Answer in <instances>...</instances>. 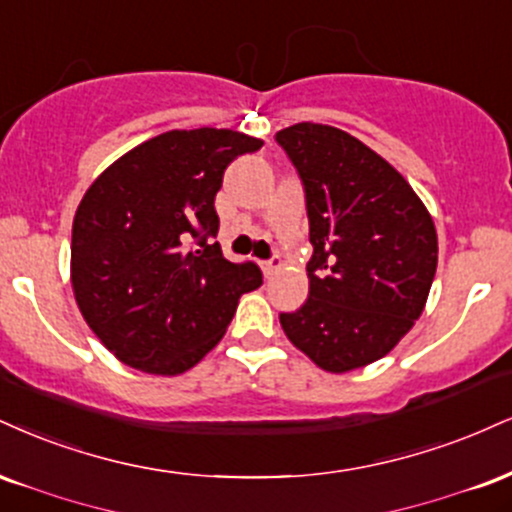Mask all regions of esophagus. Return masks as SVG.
I'll list each match as a JSON object with an SVG mask.
<instances>
[{
	"label": "esophagus",
	"instance_id": "1",
	"mask_svg": "<svg viewBox=\"0 0 512 512\" xmlns=\"http://www.w3.org/2000/svg\"><path fill=\"white\" fill-rule=\"evenodd\" d=\"M260 267H262V272H264V276H274V272L276 269L281 267V257L279 255H274V257H269V260H264V262H260Z\"/></svg>",
	"mask_w": 512,
	"mask_h": 512
}]
</instances>
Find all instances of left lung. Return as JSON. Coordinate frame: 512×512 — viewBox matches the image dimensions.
Listing matches in <instances>:
<instances>
[{
	"instance_id": "obj_1",
	"label": "left lung",
	"mask_w": 512,
	"mask_h": 512,
	"mask_svg": "<svg viewBox=\"0 0 512 512\" xmlns=\"http://www.w3.org/2000/svg\"><path fill=\"white\" fill-rule=\"evenodd\" d=\"M276 143L305 190L310 293L281 326L326 372L384 357L422 315L439 243L410 183L365 143L322 123H295Z\"/></svg>"
}]
</instances>
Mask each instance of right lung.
<instances>
[{"mask_svg": "<svg viewBox=\"0 0 512 512\" xmlns=\"http://www.w3.org/2000/svg\"><path fill=\"white\" fill-rule=\"evenodd\" d=\"M260 147L229 128L169 131L116 159L83 195L71 238L73 293L121 362L169 377L186 372L221 341L240 295L262 286L255 262H229L212 243L226 166Z\"/></svg>", "mask_w": 512, "mask_h": 512, "instance_id": "obj_1", "label": "right lung"}]
</instances>
